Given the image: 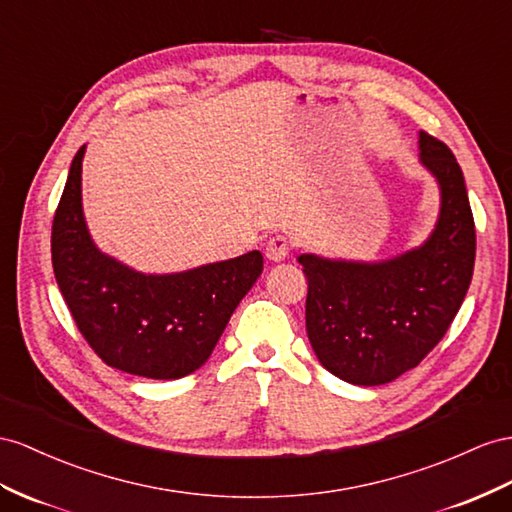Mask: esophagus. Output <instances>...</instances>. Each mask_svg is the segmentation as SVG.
<instances>
[{
	"label": "esophagus",
	"instance_id": "esophagus-1",
	"mask_svg": "<svg viewBox=\"0 0 512 512\" xmlns=\"http://www.w3.org/2000/svg\"><path fill=\"white\" fill-rule=\"evenodd\" d=\"M287 255H290V242H287L283 235H274L266 244V257L274 264H279Z\"/></svg>",
	"mask_w": 512,
	"mask_h": 512
}]
</instances>
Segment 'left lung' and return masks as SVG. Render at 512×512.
I'll list each match as a JSON object with an SVG mask.
<instances>
[{"label":"left lung","instance_id":"obj_1","mask_svg":"<svg viewBox=\"0 0 512 512\" xmlns=\"http://www.w3.org/2000/svg\"><path fill=\"white\" fill-rule=\"evenodd\" d=\"M417 138L419 164L439 186L428 238L381 261L298 257L309 283L311 348L350 385H385L419 365L450 329L474 274L476 229L463 170L441 140L426 131Z\"/></svg>","mask_w":512,"mask_h":512}]
</instances>
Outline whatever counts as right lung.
<instances>
[{
    "mask_svg": "<svg viewBox=\"0 0 512 512\" xmlns=\"http://www.w3.org/2000/svg\"><path fill=\"white\" fill-rule=\"evenodd\" d=\"M77 151L51 227V261L77 329L110 368L173 381L212 355L231 313L264 270L251 251L183 272L147 274L103 253L88 231Z\"/></svg>",
    "mask_w": 512,
    "mask_h": 512,
    "instance_id": "right-lung-1",
    "label": "right lung"
}]
</instances>
